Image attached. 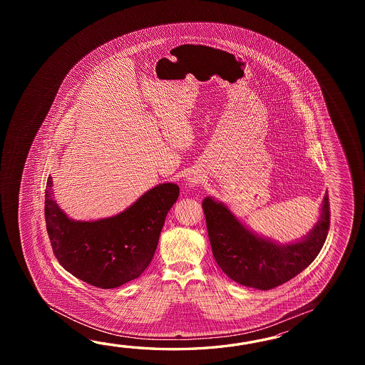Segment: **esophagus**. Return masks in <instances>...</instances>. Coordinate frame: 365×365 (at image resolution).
<instances>
[{
    "mask_svg": "<svg viewBox=\"0 0 365 365\" xmlns=\"http://www.w3.org/2000/svg\"><path fill=\"white\" fill-rule=\"evenodd\" d=\"M187 182H189V186L192 187V186L198 185V184H200V180H198V178H195V176H192V178L187 179Z\"/></svg>",
    "mask_w": 365,
    "mask_h": 365,
    "instance_id": "34e87169",
    "label": "esophagus"
}]
</instances>
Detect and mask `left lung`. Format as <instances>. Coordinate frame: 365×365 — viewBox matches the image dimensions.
Returning a JSON list of instances; mask_svg holds the SVG:
<instances>
[{
	"label": "left lung",
	"instance_id": "8db88e82",
	"mask_svg": "<svg viewBox=\"0 0 365 365\" xmlns=\"http://www.w3.org/2000/svg\"><path fill=\"white\" fill-rule=\"evenodd\" d=\"M212 255L227 277L258 289H272L307 269L325 244L330 227L326 192L317 225L302 240L277 244L241 225L222 202L206 197L202 202Z\"/></svg>",
	"mask_w": 365,
	"mask_h": 365
}]
</instances>
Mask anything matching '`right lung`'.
Returning a JSON list of instances; mask_svg holds the SVG:
<instances>
[{"label": "right lung", "instance_id": "right-lung-1", "mask_svg": "<svg viewBox=\"0 0 365 365\" xmlns=\"http://www.w3.org/2000/svg\"><path fill=\"white\" fill-rule=\"evenodd\" d=\"M52 186L49 176L44 214L56 258L71 275L103 289L120 287L146 270L180 193L176 184H159L115 217L81 222L58 207Z\"/></svg>", "mask_w": 365, "mask_h": 365}]
</instances>
